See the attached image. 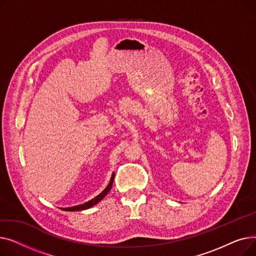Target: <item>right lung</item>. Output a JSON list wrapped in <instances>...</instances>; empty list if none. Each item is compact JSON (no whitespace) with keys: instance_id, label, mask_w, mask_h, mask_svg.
I'll list each match as a JSON object with an SVG mask.
<instances>
[{"instance_id":"right-lung-1","label":"right lung","mask_w":256,"mask_h":256,"mask_svg":"<svg viewBox=\"0 0 256 256\" xmlns=\"http://www.w3.org/2000/svg\"><path fill=\"white\" fill-rule=\"evenodd\" d=\"M113 180H114V172H113V174H112L111 180H110V182H109V184H108V186L104 188V190L100 194H98L96 197L92 198L91 200L87 201V202H85V204H83L76 206H72V208H62L61 210H66V212H78V210H88V208H90L94 206L96 204H98L100 202V201H102V200L104 198V196H106L108 193L110 192V190L112 189Z\"/></svg>"}]
</instances>
